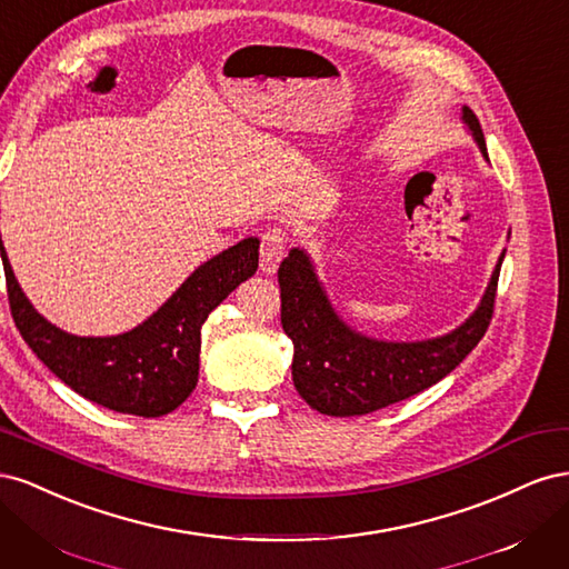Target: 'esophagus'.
<instances>
[{"label": "esophagus", "mask_w": 569, "mask_h": 569, "mask_svg": "<svg viewBox=\"0 0 569 569\" xmlns=\"http://www.w3.org/2000/svg\"><path fill=\"white\" fill-rule=\"evenodd\" d=\"M284 251H287V234L278 228L266 230L261 237V270L266 274L278 272Z\"/></svg>", "instance_id": "34e87169"}]
</instances>
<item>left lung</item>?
Masks as SVG:
<instances>
[{"instance_id":"obj_1","label":"left lung","mask_w":569,"mask_h":569,"mask_svg":"<svg viewBox=\"0 0 569 569\" xmlns=\"http://www.w3.org/2000/svg\"><path fill=\"white\" fill-rule=\"evenodd\" d=\"M460 120L489 161L477 116L462 107ZM503 258L506 251L498 256L479 306L456 330L420 341H387L353 330L327 297L313 258L299 247L291 249L278 280L282 330L295 343L291 377L301 399L322 416L351 418L410 399L443 380L487 332Z\"/></svg>"}]
</instances>
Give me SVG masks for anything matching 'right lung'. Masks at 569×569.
Masks as SVG:
<instances>
[{
  "instance_id": "add662e5",
  "label": "right lung",
  "mask_w": 569,
  "mask_h": 569,
  "mask_svg": "<svg viewBox=\"0 0 569 569\" xmlns=\"http://www.w3.org/2000/svg\"><path fill=\"white\" fill-rule=\"evenodd\" d=\"M258 239L201 263L159 311L128 332L78 337L36 311L11 270L0 234L9 306L21 337L63 385L116 412L161 418L173 412L199 380L201 325L258 268Z\"/></svg>"
}]
</instances>
